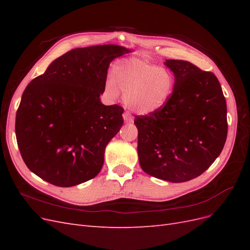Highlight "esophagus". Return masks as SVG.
<instances>
[{"mask_svg":"<svg viewBox=\"0 0 250 250\" xmlns=\"http://www.w3.org/2000/svg\"><path fill=\"white\" fill-rule=\"evenodd\" d=\"M123 119L126 123H132L133 122V117L130 115L129 112H124L123 113Z\"/></svg>","mask_w":250,"mask_h":250,"instance_id":"obj_1","label":"esophagus"}]
</instances>
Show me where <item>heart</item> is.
Returning a JSON list of instances; mask_svg holds the SVG:
<instances>
[{
  "instance_id": "heart-1",
  "label": "heart",
  "mask_w": 250,
  "mask_h": 250,
  "mask_svg": "<svg viewBox=\"0 0 250 250\" xmlns=\"http://www.w3.org/2000/svg\"><path fill=\"white\" fill-rule=\"evenodd\" d=\"M172 88L173 77L167 69L135 58L117 62L112 77L105 82L111 98H117L120 89L126 106L139 115H149L164 106Z\"/></svg>"
}]
</instances>
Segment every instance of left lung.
I'll return each mask as SVG.
<instances>
[{
	"label": "left lung",
	"mask_w": 250,
	"mask_h": 250,
	"mask_svg": "<svg viewBox=\"0 0 250 250\" xmlns=\"http://www.w3.org/2000/svg\"><path fill=\"white\" fill-rule=\"evenodd\" d=\"M175 82L163 107L135 117L138 154L144 172L184 183L208 169L228 137L226 101L213 73L186 60L167 59Z\"/></svg>",
	"instance_id": "8db88e82"
}]
</instances>
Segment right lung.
Instances as JSON below:
<instances>
[{"label":"right lung","instance_id":"add662e5","mask_svg":"<svg viewBox=\"0 0 250 250\" xmlns=\"http://www.w3.org/2000/svg\"><path fill=\"white\" fill-rule=\"evenodd\" d=\"M131 50L103 44L71 50L27 85L16 117V134L27 167L57 187H73L102 169L109 141L123 125V108L105 106L110 62Z\"/></svg>","mask_w":250,"mask_h":250}]
</instances>
